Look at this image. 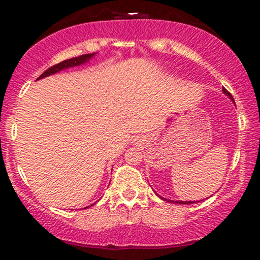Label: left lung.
I'll list each match as a JSON object with an SVG mask.
<instances>
[{"label":"left lung","mask_w":260,"mask_h":260,"mask_svg":"<svg viewBox=\"0 0 260 260\" xmlns=\"http://www.w3.org/2000/svg\"><path fill=\"white\" fill-rule=\"evenodd\" d=\"M222 91L225 92V94L228 95L230 99H231V100L235 103V100H234V98H232V95L230 94V92H229L228 90H226V89H222ZM166 201H168V202H172V203H180V204H192V203H196V202H192V201H189V202H175V201H169V199H166Z\"/></svg>","instance_id":"obj_1"}]
</instances>
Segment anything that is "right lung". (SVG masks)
Returning a JSON list of instances; mask_svg holds the SVG:
<instances>
[{"label": "right lung", "instance_id": "add662e5", "mask_svg": "<svg viewBox=\"0 0 260 260\" xmlns=\"http://www.w3.org/2000/svg\"><path fill=\"white\" fill-rule=\"evenodd\" d=\"M94 55H95V53H86V55H82V56H78V57H73V58L66 59V61L59 62V63L52 66V67H50L49 70L45 71V72L41 74V76L39 77L38 79L45 78V77H47V76H51V74L57 73V72H59V71L66 70V68L76 67V66L85 63V62H88L89 59H90ZM86 208H88V207H86Z\"/></svg>", "mask_w": 260, "mask_h": 260}]
</instances>
